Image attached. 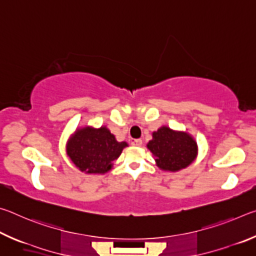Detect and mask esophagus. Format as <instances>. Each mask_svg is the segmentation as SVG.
I'll return each mask as SVG.
<instances>
[{"instance_id":"1","label":"esophagus","mask_w":256,"mask_h":256,"mask_svg":"<svg viewBox=\"0 0 256 256\" xmlns=\"http://www.w3.org/2000/svg\"><path fill=\"white\" fill-rule=\"evenodd\" d=\"M131 144H132L133 146H142V140H140V138H134V140H132Z\"/></svg>"}]
</instances>
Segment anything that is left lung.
<instances>
[{
  "label": "left lung",
  "mask_w": 256,
  "mask_h": 256,
  "mask_svg": "<svg viewBox=\"0 0 256 256\" xmlns=\"http://www.w3.org/2000/svg\"><path fill=\"white\" fill-rule=\"evenodd\" d=\"M156 157L157 166L162 170L178 172L193 162L198 154V144L186 132L172 131L162 126L152 133V140L146 144Z\"/></svg>",
  "instance_id": "8db88e82"
}]
</instances>
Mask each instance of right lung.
Instances as JSON below:
<instances>
[{"label": "right lung", "instance_id": "right-lung-1", "mask_svg": "<svg viewBox=\"0 0 256 256\" xmlns=\"http://www.w3.org/2000/svg\"><path fill=\"white\" fill-rule=\"evenodd\" d=\"M126 142H118L106 126L78 128L70 138L66 154L71 162L86 174H105L120 157Z\"/></svg>", "mask_w": 256, "mask_h": 256}]
</instances>
